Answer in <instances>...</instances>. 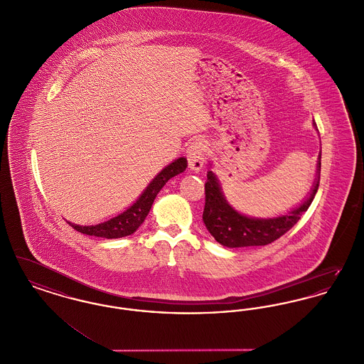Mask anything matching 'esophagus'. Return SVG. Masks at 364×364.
I'll return each mask as SVG.
<instances>
[{"label": "esophagus", "mask_w": 364, "mask_h": 364, "mask_svg": "<svg viewBox=\"0 0 364 364\" xmlns=\"http://www.w3.org/2000/svg\"><path fill=\"white\" fill-rule=\"evenodd\" d=\"M188 166L191 171L199 172L205 165V144L202 140L192 141L187 149Z\"/></svg>", "instance_id": "1"}]
</instances>
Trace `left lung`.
<instances>
[{"label":"left lung","mask_w":364,"mask_h":364,"mask_svg":"<svg viewBox=\"0 0 364 364\" xmlns=\"http://www.w3.org/2000/svg\"><path fill=\"white\" fill-rule=\"evenodd\" d=\"M314 127L316 124L314 122ZM321 176V154L318 156L316 178L312 186L310 196L289 213L273 218H252L240 214L226 202L217 176L208 172V181L205 184V210L203 223L210 235L224 247H251L266 245L279 239L300 220L301 214L310 208L314 196L319 187Z\"/></svg>","instance_id":"1"}]
</instances>
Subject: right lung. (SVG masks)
Returning a JSON list of instances; mask_svg holds the SVG:
<instances>
[{"mask_svg": "<svg viewBox=\"0 0 364 364\" xmlns=\"http://www.w3.org/2000/svg\"><path fill=\"white\" fill-rule=\"evenodd\" d=\"M186 168H187V159L183 156L169 164L166 168H164L159 173L156 174L153 181L147 186V188L139 196L138 200L125 211H122V214H119L117 217H113L98 225H76L72 223L68 224L77 232L88 236H97V237H105V239H119V237L129 236L134 232H136L139 226L141 225L143 221L146 220L150 208L153 206L156 193L168 183V180L184 172Z\"/></svg>", "mask_w": 364, "mask_h": 364, "instance_id": "add662e5", "label": "right lung"}]
</instances>
